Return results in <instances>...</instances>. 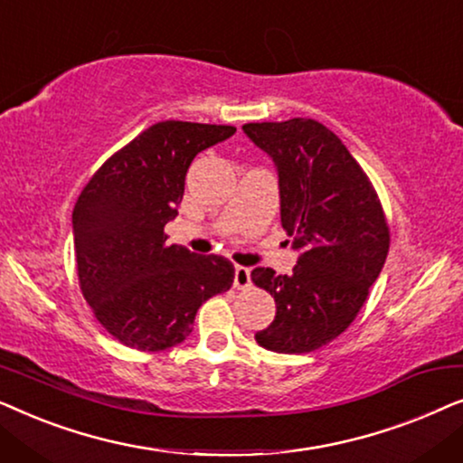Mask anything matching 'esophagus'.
Segmentation results:
<instances>
[{"label": "esophagus", "mask_w": 463, "mask_h": 463, "mask_svg": "<svg viewBox=\"0 0 463 463\" xmlns=\"http://www.w3.org/2000/svg\"><path fill=\"white\" fill-rule=\"evenodd\" d=\"M233 287L236 288H249L250 287V269L244 265H236L233 271Z\"/></svg>", "instance_id": "esophagus-1"}]
</instances>
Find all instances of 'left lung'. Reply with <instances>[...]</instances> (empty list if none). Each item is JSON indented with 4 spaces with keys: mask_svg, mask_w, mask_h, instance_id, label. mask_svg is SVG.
<instances>
[{
    "mask_svg": "<svg viewBox=\"0 0 463 463\" xmlns=\"http://www.w3.org/2000/svg\"><path fill=\"white\" fill-rule=\"evenodd\" d=\"M276 164L280 221L299 259L290 276L269 268L252 282L276 301V318L255 335L278 354H307L339 337L369 297L390 249L377 192L339 137L307 118L244 124Z\"/></svg>",
    "mask_w": 463,
    "mask_h": 463,
    "instance_id": "1",
    "label": "left lung"
}]
</instances>
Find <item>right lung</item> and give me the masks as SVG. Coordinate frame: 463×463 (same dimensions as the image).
Listing matches in <instances>:
<instances>
[{
	"instance_id": "add662e5",
	"label": "right lung",
	"mask_w": 463,
	"mask_h": 463,
	"mask_svg": "<svg viewBox=\"0 0 463 463\" xmlns=\"http://www.w3.org/2000/svg\"><path fill=\"white\" fill-rule=\"evenodd\" d=\"M217 124L157 122L113 154L81 189L73 244L84 299L119 344L162 352L192 333L195 314L230 290L233 265L166 244L194 157L230 138Z\"/></svg>"
}]
</instances>
